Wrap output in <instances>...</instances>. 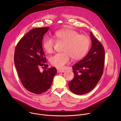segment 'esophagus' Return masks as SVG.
<instances>
[{"mask_svg": "<svg viewBox=\"0 0 121 121\" xmlns=\"http://www.w3.org/2000/svg\"><path fill=\"white\" fill-rule=\"evenodd\" d=\"M57 72L58 73H64L65 72V70H64V69H57Z\"/></svg>", "mask_w": 121, "mask_h": 121, "instance_id": "34e87169", "label": "esophagus"}]
</instances>
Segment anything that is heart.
I'll return each mask as SVG.
<instances>
[{
  "label": "heart",
  "mask_w": 121,
  "mask_h": 121,
  "mask_svg": "<svg viewBox=\"0 0 121 121\" xmlns=\"http://www.w3.org/2000/svg\"><path fill=\"white\" fill-rule=\"evenodd\" d=\"M55 36L57 41L65 42L62 51L50 57V62L57 68H62L69 62L71 57L74 60H79L85 55L90 46V40L88 36L80 35L77 31L65 29L56 31ZM55 41L52 37L44 38L43 47L48 53L53 52Z\"/></svg>",
  "instance_id": "1"
}]
</instances>
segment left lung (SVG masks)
<instances>
[{"label":"left lung","instance_id":"1","mask_svg":"<svg viewBox=\"0 0 121 121\" xmlns=\"http://www.w3.org/2000/svg\"><path fill=\"white\" fill-rule=\"evenodd\" d=\"M92 47L87 55L73 66L74 78L69 83L70 90L81 95L96 87L103 73L105 52L101 43L90 32Z\"/></svg>","mask_w":121,"mask_h":121}]
</instances>
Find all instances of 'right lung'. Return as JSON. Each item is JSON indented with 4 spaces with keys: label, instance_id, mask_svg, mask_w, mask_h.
<instances>
[{
    "label": "right lung",
    "instance_id": "1",
    "mask_svg": "<svg viewBox=\"0 0 121 121\" xmlns=\"http://www.w3.org/2000/svg\"><path fill=\"white\" fill-rule=\"evenodd\" d=\"M49 29L44 27L31 29L18 42L15 50L14 63L18 77L24 88L35 94L47 91L57 73L54 67L47 69L42 48L43 35ZM43 66L44 71L41 72L39 68Z\"/></svg>",
    "mask_w": 121,
    "mask_h": 121
}]
</instances>
